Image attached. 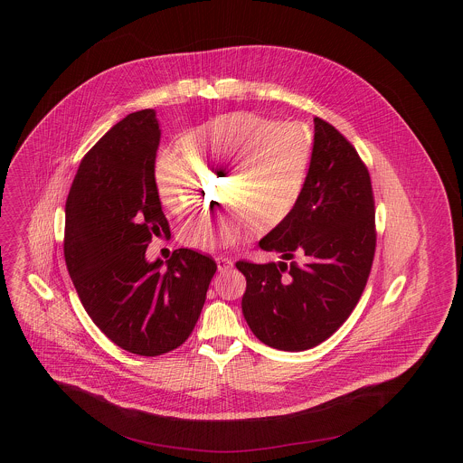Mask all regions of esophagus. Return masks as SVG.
I'll list each match as a JSON object with an SVG mask.
<instances>
[{"instance_id": "1", "label": "esophagus", "mask_w": 463, "mask_h": 463, "mask_svg": "<svg viewBox=\"0 0 463 463\" xmlns=\"http://www.w3.org/2000/svg\"><path fill=\"white\" fill-rule=\"evenodd\" d=\"M215 262H217V269L219 270H226V269H230V267H233V262L230 260V259H226V257H215Z\"/></svg>"}]
</instances>
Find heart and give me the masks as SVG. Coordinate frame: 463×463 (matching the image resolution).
I'll list each match as a JSON object with an SVG mask.
<instances>
[{"label":"heart","mask_w":463,"mask_h":463,"mask_svg":"<svg viewBox=\"0 0 463 463\" xmlns=\"http://www.w3.org/2000/svg\"><path fill=\"white\" fill-rule=\"evenodd\" d=\"M184 147L199 165L228 169L224 203L233 208L221 215H201L187 222L180 241L194 250H217L242 242L251 226L272 228L281 222L301 194L310 140L288 123L237 112L208 121L189 133ZM156 193L175 215H189L198 204L193 162L167 151L155 169Z\"/></svg>","instance_id":"1"}]
</instances>
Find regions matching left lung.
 Wrapping results in <instances>:
<instances>
[{
  "mask_svg": "<svg viewBox=\"0 0 463 463\" xmlns=\"http://www.w3.org/2000/svg\"><path fill=\"white\" fill-rule=\"evenodd\" d=\"M310 169L290 213L260 241L283 262L239 260L242 314L281 351H305L338 330L367 285L376 251L374 194L367 165L330 123L314 118Z\"/></svg>",
  "mask_w": 463,
  "mask_h": 463,
  "instance_id": "1",
  "label": "left lung"
}]
</instances>
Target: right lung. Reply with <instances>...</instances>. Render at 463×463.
Returning a JSON list of instances; mask_svg holds the SVG:
<instances>
[{
  "instance_id": "right-lung-1",
  "label": "right lung",
  "mask_w": 463,
  "mask_h": 463,
  "mask_svg": "<svg viewBox=\"0 0 463 463\" xmlns=\"http://www.w3.org/2000/svg\"><path fill=\"white\" fill-rule=\"evenodd\" d=\"M158 142L155 110L127 116L81 158L66 201L64 257L78 298L99 330L140 356L189 338L217 270L187 248L167 269L146 260L151 239L171 235L155 184Z\"/></svg>"
}]
</instances>
